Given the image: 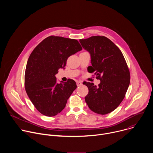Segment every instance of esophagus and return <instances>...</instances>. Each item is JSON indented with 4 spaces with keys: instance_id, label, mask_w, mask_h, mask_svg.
I'll use <instances>...</instances> for the list:
<instances>
[{
    "instance_id": "obj_1",
    "label": "esophagus",
    "mask_w": 153,
    "mask_h": 153,
    "mask_svg": "<svg viewBox=\"0 0 153 153\" xmlns=\"http://www.w3.org/2000/svg\"><path fill=\"white\" fill-rule=\"evenodd\" d=\"M76 83H77V86H81L82 85V83L81 82H80V81H77Z\"/></svg>"
}]
</instances>
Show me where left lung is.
Wrapping results in <instances>:
<instances>
[{
	"label": "left lung",
	"mask_w": 153,
	"mask_h": 153,
	"mask_svg": "<svg viewBox=\"0 0 153 153\" xmlns=\"http://www.w3.org/2000/svg\"><path fill=\"white\" fill-rule=\"evenodd\" d=\"M82 47L91 55L92 66L88 71L100 80L98 86L85 82L89 90L85 98L90 110L99 114L114 111L123 100L130 82V73L119 48L105 36L80 39Z\"/></svg>",
	"instance_id": "8db88e82"
}]
</instances>
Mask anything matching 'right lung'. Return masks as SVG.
Here are the masks:
<instances>
[{"label":"right lung","instance_id":"add662e5","mask_svg":"<svg viewBox=\"0 0 153 153\" xmlns=\"http://www.w3.org/2000/svg\"><path fill=\"white\" fill-rule=\"evenodd\" d=\"M76 39L49 36L31 53L25 73V88L30 100L42 114L52 117L60 113L77 88L74 80L57 83L55 75L68 58L81 51Z\"/></svg>","mask_w":153,"mask_h":153}]
</instances>
